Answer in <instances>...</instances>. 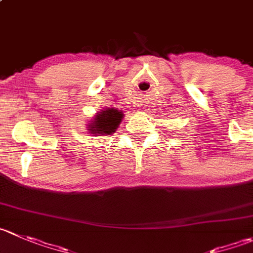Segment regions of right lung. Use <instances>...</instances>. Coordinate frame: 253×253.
<instances>
[{"mask_svg":"<svg viewBox=\"0 0 253 253\" xmlns=\"http://www.w3.org/2000/svg\"><path fill=\"white\" fill-rule=\"evenodd\" d=\"M124 119V111L117 109H104L97 112L87 124V131L92 136H109L115 133Z\"/></svg>","mask_w":253,"mask_h":253,"instance_id":"right-lung-1","label":"right lung"}]
</instances>
